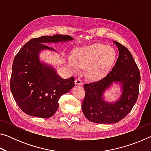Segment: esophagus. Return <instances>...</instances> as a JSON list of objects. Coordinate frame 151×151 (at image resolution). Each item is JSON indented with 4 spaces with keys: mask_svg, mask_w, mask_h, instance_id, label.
<instances>
[{
    "mask_svg": "<svg viewBox=\"0 0 151 151\" xmlns=\"http://www.w3.org/2000/svg\"><path fill=\"white\" fill-rule=\"evenodd\" d=\"M75 83L76 85H83V82H82V81L79 78H75Z\"/></svg>",
    "mask_w": 151,
    "mask_h": 151,
    "instance_id": "esophagus-1",
    "label": "esophagus"
}]
</instances>
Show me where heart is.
<instances>
[{"label":"heart","mask_w":151,"mask_h":151,"mask_svg":"<svg viewBox=\"0 0 151 151\" xmlns=\"http://www.w3.org/2000/svg\"><path fill=\"white\" fill-rule=\"evenodd\" d=\"M116 52L108 45L94 44L76 48L73 57H68L67 63L73 70L86 67V75L91 79L101 77L114 63Z\"/></svg>","instance_id":"heart-1"}]
</instances>
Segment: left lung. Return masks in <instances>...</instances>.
Returning <instances> with one entry per match:
<instances>
[{"label": "left lung", "instance_id": "1", "mask_svg": "<svg viewBox=\"0 0 151 151\" xmlns=\"http://www.w3.org/2000/svg\"><path fill=\"white\" fill-rule=\"evenodd\" d=\"M119 56L112 70L101 80L84 85L85 97L82 111L88 121L101 124L116 123L132 109L139 96L140 75L131 53L124 46L113 41ZM113 82L122 84V94L118 101L109 103L103 93Z\"/></svg>", "mask_w": 151, "mask_h": 151}]
</instances>
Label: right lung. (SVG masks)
Listing matches in <instances>:
<instances>
[{
    "mask_svg": "<svg viewBox=\"0 0 151 151\" xmlns=\"http://www.w3.org/2000/svg\"><path fill=\"white\" fill-rule=\"evenodd\" d=\"M73 40L68 35H55L35 38L15 56L12 67L11 90L18 106L29 115L49 118L58 110V100L75 86L73 76L64 79L55 68L40 63L42 50H55L46 43Z\"/></svg>",
    "mask_w": 151,
    "mask_h": 151,
    "instance_id": "1",
    "label": "right lung"
}]
</instances>
